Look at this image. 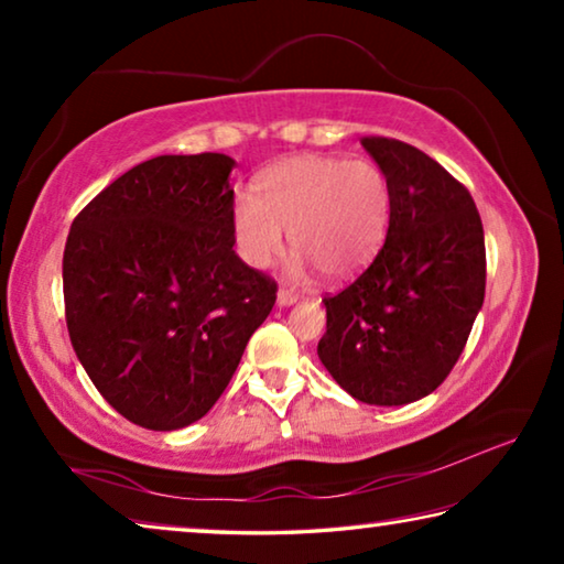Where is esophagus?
Returning <instances> with one entry per match:
<instances>
[{"label": "esophagus", "mask_w": 564, "mask_h": 564, "mask_svg": "<svg viewBox=\"0 0 564 564\" xmlns=\"http://www.w3.org/2000/svg\"><path fill=\"white\" fill-rule=\"evenodd\" d=\"M295 301H299V295H295V293L289 291V289H281L279 293H275V303H279L281 308H289V305H293Z\"/></svg>", "instance_id": "obj_1"}]
</instances>
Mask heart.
Masks as SVG:
<instances>
[{
	"instance_id": "1",
	"label": "heart",
	"mask_w": 564,
	"mask_h": 564,
	"mask_svg": "<svg viewBox=\"0 0 564 564\" xmlns=\"http://www.w3.org/2000/svg\"><path fill=\"white\" fill-rule=\"evenodd\" d=\"M390 224L386 174L366 159L293 156L259 178V196L238 191L231 206L236 251L251 269H265L283 248V228L299 248L293 273L316 265L346 279L373 261Z\"/></svg>"
}]
</instances>
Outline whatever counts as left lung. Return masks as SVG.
Listing matches in <instances>:
<instances>
[{
	"label": "left lung",
	"mask_w": 564,
	"mask_h": 564,
	"mask_svg": "<svg viewBox=\"0 0 564 564\" xmlns=\"http://www.w3.org/2000/svg\"><path fill=\"white\" fill-rule=\"evenodd\" d=\"M390 186L376 261L323 299L318 358L360 403L405 405L443 383L485 299V236L473 196L423 151L360 139Z\"/></svg>",
	"instance_id": "8db88e82"
}]
</instances>
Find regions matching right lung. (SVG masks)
<instances>
[{
    "label": "right lung",
    "instance_id": "add662e5",
    "mask_svg": "<svg viewBox=\"0 0 564 564\" xmlns=\"http://www.w3.org/2000/svg\"><path fill=\"white\" fill-rule=\"evenodd\" d=\"M226 154L156 156L74 218L64 246L66 328L104 400L149 431L202 420L275 303L234 251Z\"/></svg>",
    "mask_w": 564,
    "mask_h": 564
}]
</instances>
